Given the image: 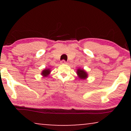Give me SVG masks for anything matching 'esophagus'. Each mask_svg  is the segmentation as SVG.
Listing matches in <instances>:
<instances>
[{"label":"esophagus","mask_w":131,"mask_h":131,"mask_svg":"<svg viewBox=\"0 0 131 131\" xmlns=\"http://www.w3.org/2000/svg\"><path fill=\"white\" fill-rule=\"evenodd\" d=\"M61 64H67V62H66V61H64V60H62L61 61Z\"/></svg>","instance_id":"1"}]
</instances>
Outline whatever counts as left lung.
<instances>
[{
	"instance_id": "8db88e82",
	"label": "left lung",
	"mask_w": 131,
	"mask_h": 131,
	"mask_svg": "<svg viewBox=\"0 0 131 131\" xmlns=\"http://www.w3.org/2000/svg\"><path fill=\"white\" fill-rule=\"evenodd\" d=\"M76 73L78 78L81 80H85L88 78V74L83 69L78 68V69L76 71Z\"/></svg>"
}]
</instances>
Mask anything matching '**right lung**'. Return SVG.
Instances as JSON below:
<instances>
[{"label": "right lung", "instance_id": "1", "mask_svg": "<svg viewBox=\"0 0 131 131\" xmlns=\"http://www.w3.org/2000/svg\"><path fill=\"white\" fill-rule=\"evenodd\" d=\"M51 72V70L49 69H45L41 72V75L43 76V78H46L50 74Z\"/></svg>", "mask_w": 131, "mask_h": 131}]
</instances>
